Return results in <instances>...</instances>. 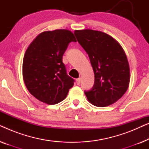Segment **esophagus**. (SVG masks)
<instances>
[{
  "mask_svg": "<svg viewBox=\"0 0 149 149\" xmlns=\"http://www.w3.org/2000/svg\"><path fill=\"white\" fill-rule=\"evenodd\" d=\"M81 78H78V79H76V82H77V85L80 84V83H81Z\"/></svg>",
  "mask_w": 149,
  "mask_h": 149,
  "instance_id": "34e87169",
  "label": "esophagus"
}]
</instances>
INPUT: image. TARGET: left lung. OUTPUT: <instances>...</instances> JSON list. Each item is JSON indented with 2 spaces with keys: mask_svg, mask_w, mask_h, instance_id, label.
Instances as JSON below:
<instances>
[{
  "mask_svg": "<svg viewBox=\"0 0 149 149\" xmlns=\"http://www.w3.org/2000/svg\"><path fill=\"white\" fill-rule=\"evenodd\" d=\"M74 33L88 54L94 72L93 86L85 91L87 100L98 107L115 103L124 95L130 83L129 64L123 48L104 32L86 29Z\"/></svg>",
  "mask_w": 149,
  "mask_h": 149,
  "instance_id": "1",
  "label": "left lung"
}]
</instances>
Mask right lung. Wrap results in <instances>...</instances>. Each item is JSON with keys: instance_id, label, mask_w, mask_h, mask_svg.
I'll list each match as a JSON object with an SVG mask.
<instances>
[{"instance_id": "right-lung-1", "label": "right lung", "mask_w": 149, "mask_h": 149, "mask_svg": "<svg viewBox=\"0 0 149 149\" xmlns=\"http://www.w3.org/2000/svg\"><path fill=\"white\" fill-rule=\"evenodd\" d=\"M70 42H77L68 30L40 33L31 42L23 60V78L29 92L47 104L66 98L74 80L66 73L62 56Z\"/></svg>"}]
</instances>
